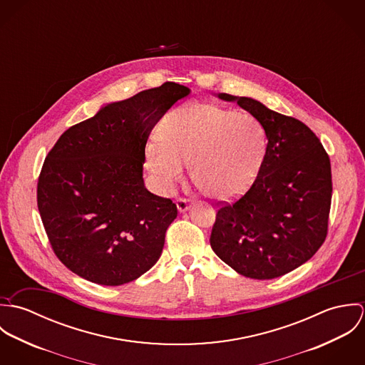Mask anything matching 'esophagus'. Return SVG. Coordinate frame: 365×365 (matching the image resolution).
<instances>
[{"instance_id": "34e87169", "label": "esophagus", "mask_w": 365, "mask_h": 365, "mask_svg": "<svg viewBox=\"0 0 365 365\" xmlns=\"http://www.w3.org/2000/svg\"><path fill=\"white\" fill-rule=\"evenodd\" d=\"M190 201L187 200V198H178L177 200V208L180 212H184V210H187V209L190 208Z\"/></svg>"}]
</instances>
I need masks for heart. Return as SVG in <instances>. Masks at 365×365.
<instances>
[{
	"label": "heart",
	"mask_w": 365,
	"mask_h": 365,
	"mask_svg": "<svg viewBox=\"0 0 365 365\" xmlns=\"http://www.w3.org/2000/svg\"><path fill=\"white\" fill-rule=\"evenodd\" d=\"M160 139L149 143L150 168L167 181L182 175V163L197 188L208 198L226 201L255 181L265 155V132L247 112L195 103L168 113Z\"/></svg>",
	"instance_id": "b5f03b06"
}]
</instances>
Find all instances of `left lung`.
I'll use <instances>...</instances> for the list:
<instances>
[{"instance_id": "obj_1", "label": "left lung", "mask_w": 365, "mask_h": 365, "mask_svg": "<svg viewBox=\"0 0 365 365\" xmlns=\"http://www.w3.org/2000/svg\"><path fill=\"white\" fill-rule=\"evenodd\" d=\"M219 98L250 112L268 142L252 187L239 200L217 204L212 250L245 277H281L309 260L326 240L333 191L330 158L304 122L253 98Z\"/></svg>"}]
</instances>
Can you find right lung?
Here are the masks:
<instances>
[{
  "instance_id": "1",
  "label": "right lung",
  "mask_w": 365,
  "mask_h": 365,
  "mask_svg": "<svg viewBox=\"0 0 365 365\" xmlns=\"http://www.w3.org/2000/svg\"><path fill=\"white\" fill-rule=\"evenodd\" d=\"M190 88L167 81L68 128L45 158L38 209L53 253L81 278L130 282L156 264L177 205L145 188L157 120Z\"/></svg>"
}]
</instances>
